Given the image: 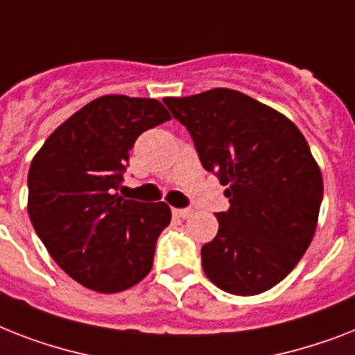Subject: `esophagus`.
<instances>
[{
	"mask_svg": "<svg viewBox=\"0 0 355 355\" xmlns=\"http://www.w3.org/2000/svg\"><path fill=\"white\" fill-rule=\"evenodd\" d=\"M173 215L187 218V217H191V215H193V209H191V207H180V209H178V207H175V209H173Z\"/></svg>",
	"mask_w": 355,
	"mask_h": 355,
	"instance_id": "34e87169",
	"label": "esophagus"
}]
</instances>
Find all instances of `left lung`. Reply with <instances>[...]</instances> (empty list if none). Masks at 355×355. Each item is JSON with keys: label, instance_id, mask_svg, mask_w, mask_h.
Wrapping results in <instances>:
<instances>
[{"label": "left lung", "instance_id": "left-lung-1", "mask_svg": "<svg viewBox=\"0 0 355 355\" xmlns=\"http://www.w3.org/2000/svg\"><path fill=\"white\" fill-rule=\"evenodd\" d=\"M164 103L230 198L215 213L217 237L202 246L207 279L233 295L266 292L301 261L318 226L322 177L310 146L281 112L232 89Z\"/></svg>", "mask_w": 355, "mask_h": 355}]
</instances>
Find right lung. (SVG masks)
I'll list each match as a JSON object with an SVG mask.
<instances>
[{
  "mask_svg": "<svg viewBox=\"0 0 355 355\" xmlns=\"http://www.w3.org/2000/svg\"><path fill=\"white\" fill-rule=\"evenodd\" d=\"M169 118L153 98H96L65 120L31 164V223L58 266L85 288L122 292L151 270L171 209L123 198L118 189L137 138Z\"/></svg>",
  "mask_w": 355,
  "mask_h": 355,
  "instance_id": "add662e5",
  "label": "right lung"
}]
</instances>
